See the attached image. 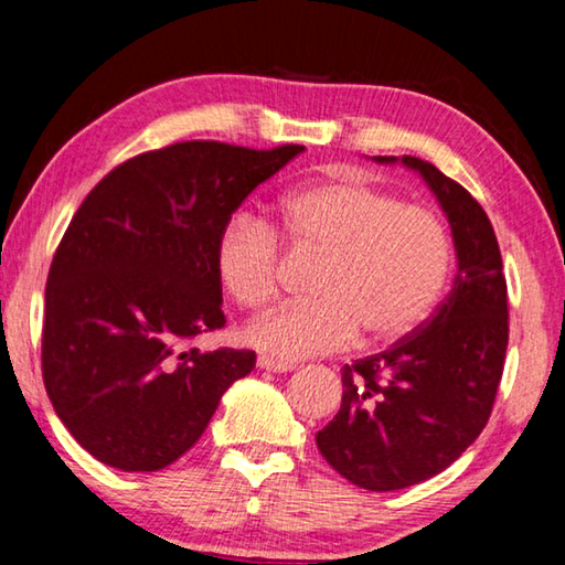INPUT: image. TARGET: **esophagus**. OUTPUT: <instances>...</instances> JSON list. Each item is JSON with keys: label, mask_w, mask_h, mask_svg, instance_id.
I'll return each mask as SVG.
<instances>
[{"label": "esophagus", "mask_w": 565, "mask_h": 565, "mask_svg": "<svg viewBox=\"0 0 565 565\" xmlns=\"http://www.w3.org/2000/svg\"><path fill=\"white\" fill-rule=\"evenodd\" d=\"M259 369L264 371H274V374H286V371H294V363H284V361H274V359H266V356H259Z\"/></svg>", "instance_id": "34e87169"}]
</instances>
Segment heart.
Masks as SVG:
<instances>
[{
	"instance_id": "obj_1",
	"label": "heart",
	"mask_w": 565,
	"mask_h": 565,
	"mask_svg": "<svg viewBox=\"0 0 565 565\" xmlns=\"http://www.w3.org/2000/svg\"><path fill=\"white\" fill-rule=\"evenodd\" d=\"M276 232L296 252L321 254L311 301L286 303L248 323L246 343L294 363L339 351L356 339L394 341L414 331L441 296L451 271V242L434 212L398 204L361 174H337L299 186L276 204ZM218 286L248 311L279 289V246L264 224L234 216L214 244Z\"/></svg>"
}]
</instances>
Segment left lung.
Returning <instances> with one entry per match:
<instances>
[{
	"mask_svg": "<svg viewBox=\"0 0 565 565\" xmlns=\"http://www.w3.org/2000/svg\"><path fill=\"white\" fill-rule=\"evenodd\" d=\"M374 161H401L426 181L451 226L458 269L431 319L341 369V408L317 446L359 489L398 491L441 473L489 424L509 347V296L481 204L424 159Z\"/></svg>",
	"mask_w": 565,
	"mask_h": 565,
	"instance_id": "left-lung-1",
	"label": "left lung"
}]
</instances>
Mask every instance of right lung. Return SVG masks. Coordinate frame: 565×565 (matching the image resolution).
<instances>
[{
	"instance_id": "1",
	"label": "right lung",
	"mask_w": 565,
	"mask_h": 565,
	"mask_svg": "<svg viewBox=\"0 0 565 565\" xmlns=\"http://www.w3.org/2000/svg\"><path fill=\"white\" fill-rule=\"evenodd\" d=\"M303 147L181 141L109 171L56 248L42 376L76 444L119 471L184 456L254 351L184 349L222 329L214 244L252 191Z\"/></svg>"
}]
</instances>
